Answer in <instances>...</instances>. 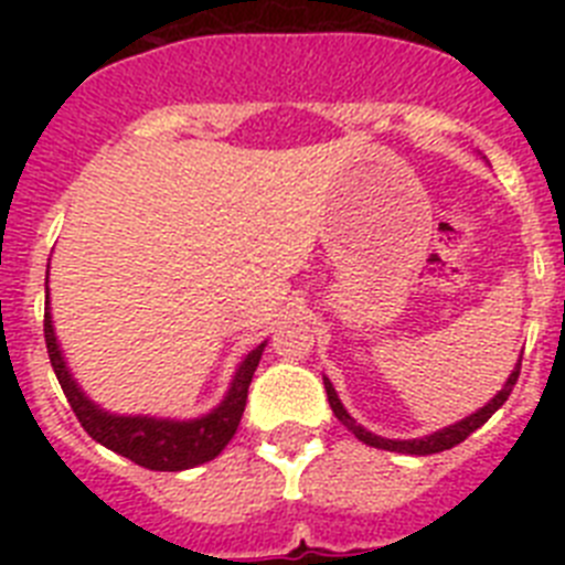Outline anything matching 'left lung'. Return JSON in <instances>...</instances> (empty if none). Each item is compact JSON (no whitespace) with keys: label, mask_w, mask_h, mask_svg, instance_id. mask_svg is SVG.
<instances>
[{"label":"left lung","mask_w":565,"mask_h":565,"mask_svg":"<svg viewBox=\"0 0 565 565\" xmlns=\"http://www.w3.org/2000/svg\"><path fill=\"white\" fill-rule=\"evenodd\" d=\"M518 376H521V362L515 364V371L509 373L507 384H503L501 391H498V396L492 398L489 404H483L481 411L472 413V416L461 418V422L450 424V427H444V430L433 433V436H424V438H407V441H402V438H382L376 436V433L364 430L362 424L353 422V416L342 407V402H339L337 391H333V384L326 379V393H328V402H331V411L333 416L339 418V422L348 427V430L353 433V436L359 438V441H364L367 447H376V450H391V452H404V456H433V452H444L450 450V447H456V444H461L463 438L469 436V433H476L481 424L489 422V416L501 407L503 402L509 398V393H512V387H515Z\"/></svg>","instance_id":"8db88e82"}]
</instances>
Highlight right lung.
Listing matches in <instances>:
<instances>
[{"label": "right lung", "mask_w": 565, "mask_h": 565, "mask_svg": "<svg viewBox=\"0 0 565 565\" xmlns=\"http://www.w3.org/2000/svg\"><path fill=\"white\" fill-rule=\"evenodd\" d=\"M44 342H47V356L58 384L70 407L82 422L89 438H96L107 450L129 458L138 467L154 469V472H181L198 463H206L223 452L228 441L237 433V424L246 411L248 384L257 371L259 356L266 351V342L257 344L232 379V387L223 396V402L212 413L189 422H174V418H152V416H115L102 411L98 404L89 402L78 382L70 376L67 362L58 348L56 331H53V317H50V294H44Z\"/></svg>", "instance_id": "1"}]
</instances>
